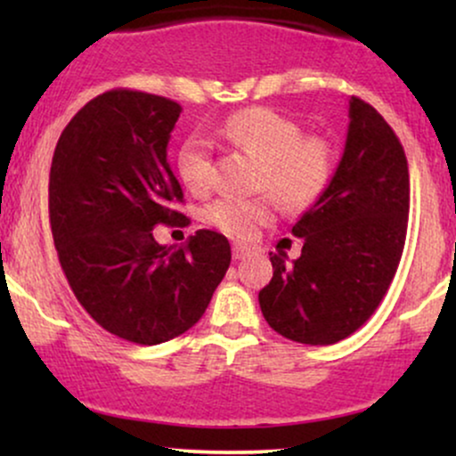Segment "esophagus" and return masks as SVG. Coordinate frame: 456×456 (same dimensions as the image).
<instances>
[{"label":"esophagus","instance_id":"esophagus-1","mask_svg":"<svg viewBox=\"0 0 456 456\" xmlns=\"http://www.w3.org/2000/svg\"><path fill=\"white\" fill-rule=\"evenodd\" d=\"M250 255V248L246 244H233V259H244Z\"/></svg>","mask_w":456,"mask_h":456}]
</instances>
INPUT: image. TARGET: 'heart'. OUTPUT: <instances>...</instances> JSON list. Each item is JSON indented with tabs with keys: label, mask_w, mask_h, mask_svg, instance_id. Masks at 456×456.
I'll list each match as a JSON object with an SVG mask.
<instances>
[{
	"label": "heart",
	"mask_w": 456,
	"mask_h": 456,
	"mask_svg": "<svg viewBox=\"0 0 456 456\" xmlns=\"http://www.w3.org/2000/svg\"><path fill=\"white\" fill-rule=\"evenodd\" d=\"M221 134L261 162V191L281 206L302 210L326 192L337 167L328 139L305 134L296 119L274 109L250 107L229 115ZM177 174L192 192H206L214 180V145L206 134H191L177 151ZM268 199H218L208 208V223L233 238H248L270 221Z\"/></svg>",
	"instance_id": "1"
}]
</instances>
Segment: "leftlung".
Instances as JSON below:
<instances>
[{
  "label": "left lung",
  "mask_w": 456,
  "mask_h": 456,
  "mask_svg": "<svg viewBox=\"0 0 456 456\" xmlns=\"http://www.w3.org/2000/svg\"><path fill=\"white\" fill-rule=\"evenodd\" d=\"M410 171L399 137L369 102L352 96L343 159L291 233L305 240L287 264L272 255L259 306L272 330L305 345L354 334L384 300L403 255Z\"/></svg>",
  "instance_id": "1"
}]
</instances>
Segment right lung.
Returning a JSON list of instances; mask_svg holds the SVG:
<instances>
[{
	"label": "right lung",
	"mask_w": 456,
	"mask_h": 456,
	"mask_svg": "<svg viewBox=\"0 0 456 456\" xmlns=\"http://www.w3.org/2000/svg\"><path fill=\"white\" fill-rule=\"evenodd\" d=\"M182 107L156 94L104 92L68 122L49 175V221L68 285L107 332L137 345L180 337L206 313L232 264L223 233L177 250L151 229L188 218L167 160Z\"/></svg>",
	"instance_id": "obj_1"
}]
</instances>
